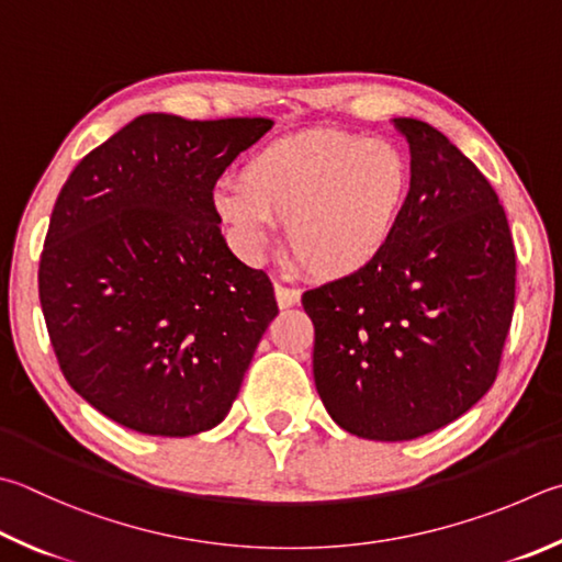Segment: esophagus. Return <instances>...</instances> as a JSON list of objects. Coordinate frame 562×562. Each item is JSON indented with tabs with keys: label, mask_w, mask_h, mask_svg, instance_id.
<instances>
[{
	"label": "esophagus",
	"mask_w": 562,
	"mask_h": 562,
	"mask_svg": "<svg viewBox=\"0 0 562 562\" xmlns=\"http://www.w3.org/2000/svg\"><path fill=\"white\" fill-rule=\"evenodd\" d=\"M274 297H278L280 310H290L294 304H300L302 292L294 288H284V284H274Z\"/></svg>",
	"instance_id": "esophagus-1"
}]
</instances>
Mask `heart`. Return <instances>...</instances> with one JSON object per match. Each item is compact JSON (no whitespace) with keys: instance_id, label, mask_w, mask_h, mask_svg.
Returning a JSON list of instances; mask_svg holds the SVG:
<instances>
[{"instance_id":"heart-1","label":"heart","mask_w":562,"mask_h":562,"mask_svg":"<svg viewBox=\"0 0 562 562\" xmlns=\"http://www.w3.org/2000/svg\"><path fill=\"white\" fill-rule=\"evenodd\" d=\"M413 193V165L391 139L312 130L274 139L221 183L213 209L248 250L288 223L294 260L316 280L361 272L391 246Z\"/></svg>"}]
</instances>
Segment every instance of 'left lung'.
Masks as SVG:
<instances>
[{
	"label": "left lung",
	"mask_w": 562,
	"mask_h": 562,
	"mask_svg": "<svg viewBox=\"0 0 562 562\" xmlns=\"http://www.w3.org/2000/svg\"><path fill=\"white\" fill-rule=\"evenodd\" d=\"M413 193L371 268L302 294L326 413L366 440H415L494 385L516 302V248L486 177L440 130L395 117Z\"/></svg>",
	"instance_id": "left-lung-1"
}]
</instances>
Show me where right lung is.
Listing matches in <instances>:
<instances>
[{"label": "right lung", "mask_w": 562, "mask_h": 562, "mask_svg": "<svg viewBox=\"0 0 562 562\" xmlns=\"http://www.w3.org/2000/svg\"><path fill=\"white\" fill-rule=\"evenodd\" d=\"M270 127L149 112L60 189L38 300L66 381L110 420L189 437L228 415L278 302L228 250L213 187Z\"/></svg>", "instance_id": "obj_1"}]
</instances>
